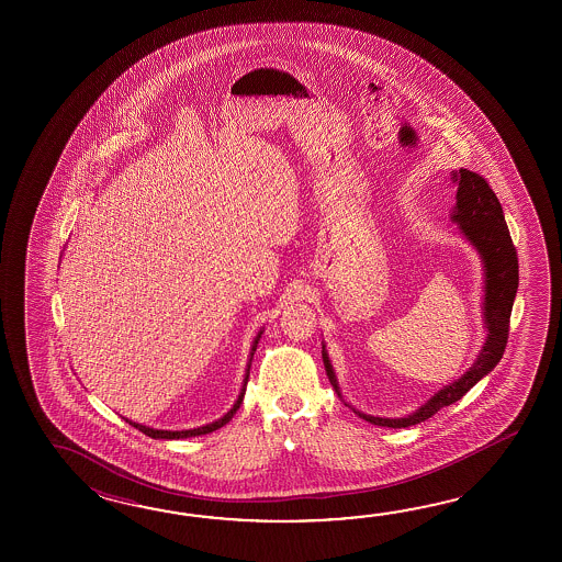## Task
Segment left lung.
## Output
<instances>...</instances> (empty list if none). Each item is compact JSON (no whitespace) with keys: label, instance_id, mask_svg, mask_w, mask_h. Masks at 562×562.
I'll list each match as a JSON object with an SVG mask.
<instances>
[{"label":"left lung","instance_id":"left-lung-1","mask_svg":"<svg viewBox=\"0 0 562 562\" xmlns=\"http://www.w3.org/2000/svg\"><path fill=\"white\" fill-rule=\"evenodd\" d=\"M452 182L456 184V204L450 218L454 225H458L460 235L474 247L484 271L482 322L486 329V339L482 349L477 351L474 363L464 371V375H460L450 385H443L442 390H438L424 406H419L406 418H378L349 406L341 394L327 347L323 344V366L329 382L334 385L335 394L339 395L341 402L351 407L359 418L370 422L373 426H383V428L416 426L419 422L431 418L443 406L454 404L467 394L470 387H474L484 375H488L490 371L496 368L508 341L510 313H513L514 297L518 291V257L504 221L501 201L490 189L486 179H482L480 175L468 168L452 170Z\"/></svg>","mask_w":562,"mask_h":562}]
</instances>
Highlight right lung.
<instances>
[{"instance_id":"right-lung-1","label":"right lung","mask_w":562,"mask_h":562,"mask_svg":"<svg viewBox=\"0 0 562 562\" xmlns=\"http://www.w3.org/2000/svg\"><path fill=\"white\" fill-rule=\"evenodd\" d=\"M263 331L265 327H261V329H259V334L255 335V339H252L251 351H249V361H247V370H245V378H243V387H240L239 397L235 400V404H233V407L228 409L227 414H225L223 418L215 419V422H211V424H206V426H201V428H191V430H156V428H150V426L136 424V422H132V419H126L131 426H134L136 430L143 431V434H146L148 438H155V440H182V438H194V436H203V434H211V431L223 428V426L228 424L231 418L237 414V409H239L240 404H243L245 387H247V382H249V370H251L252 356H255V351H257V344H259V339H261Z\"/></svg>"}]
</instances>
